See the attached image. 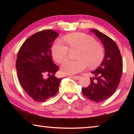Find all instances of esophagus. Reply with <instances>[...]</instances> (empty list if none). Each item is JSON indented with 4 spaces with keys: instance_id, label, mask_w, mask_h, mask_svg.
<instances>
[{
    "instance_id": "obj_1",
    "label": "esophagus",
    "mask_w": 134,
    "mask_h": 134,
    "mask_svg": "<svg viewBox=\"0 0 134 134\" xmlns=\"http://www.w3.org/2000/svg\"><path fill=\"white\" fill-rule=\"evenodd\" d=\"M70 77H71V78L76 79V80H79V79H80V76H71Z\"/></svg>"
}]
</instances>
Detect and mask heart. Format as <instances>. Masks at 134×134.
<instances>
[{
  "label": "heart",
  "mask_w": 134,
  "mask_h": 134,
  "mask_svg": "<svg viewBox=\"0 0 134 134\" xmlns=\"http://www.w3.org/2000/svg\"><path fill=\"white\" fill-rule=\"evenodd\" d=\"M67 47L62 41L56 40L51 47L53 58L59 64L67 60L70 49H78L79 51L76 61L69 60L61 67V71L64 74H74L85 70L87 67L94 69L103 62L105 52L103 47L96 42L94 38L81 32H74L64 37Z\"/></svg>",
  "instance_id": "heart-1"
}]
</instances>
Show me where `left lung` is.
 Segmentation results:
<instances>
[{"label":"left lung","instance_id":"8db88e82","mask_svg":"<svg viewBox=\"0 0 134 134\" xmlns=\"http://www.w3.org/2000/svg\"><path fill=\"white\" fill-rule=\"evenodd\" d=\"M105 47V57L100 65L92 73L90 84L82 88V93L87 99L95 102H101L110 97L116 91L121 80L123 62L117 44L112 39L97 29L91 31Z\"/></svg>","mask_w":134,"mask_h":134}]
</instances>
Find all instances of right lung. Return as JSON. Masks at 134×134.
I'll use <instances>...</instances> for the list:
<instances>
[{"mask_svg": "<svg viewBox=\"0 0 134 134\" xmlns=\"http://www.w3.org/2000/svg\"><path fill=\"white\" fill-rule=\"evenodd\" d=\"M59 34L47 29L31 35L18 51L16 69L18 80L27 94L42 102L57 93L62 79L54 76L58 70L53 62L51 48ZM49 77L45 78L44 75Z\"/></svg>", "mask_w": 134, "mask_h": 134, "instance_id": "add662e5", "label": "right lung"}]
</instances>
